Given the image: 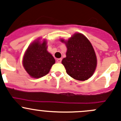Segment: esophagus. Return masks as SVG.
Wrapping results in <instances>:
<instances>
[{
	"mask_svg": "<svg viewBox=\"0 0 121 121\" xmlns=\"http://www.w3.org/2000/svg\"><path fill=\"white\" fill-rule=\"evenodd\" d=\"M61 58H58V59H57V62L58 63H60L61 62Z\"/></svg>",
	"mask_w": 121,
	"mask_h": 121,
	"instance_id": "1",
	"label": "esophagus"
}]
</instances>
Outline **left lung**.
<instances>
[{"label": "left lung", "mask_w": 121, "mask_h": 121, "mask_svg": "<svg viewBox=\"0 0 121 121\" xmlns=\"http://www.w3.org/2000/svg\"><path fill=\"white\" fill-rule=\"evenodd\" d=\"M67 48L66 57L62 64L67 74L79 81L88 80L93 75L97 64V57L92 44L81 33H75L67 41L61 39Z\"/></svg>", "instance_id": "obj_1"}]
</instances>
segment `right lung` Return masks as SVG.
Listing matches in <instances>:
<instances>
[{
  "instance_id": "1",
  "label": "right lung",
  "mask_w": 121,
  "mask_h": 121,
  "mask_svg": "<svg viewBox=\"0 0 121 121\" xmlns=\"http://www.w3.org/2000/svg\"><path fill=\"white\" fill-rule=\"evenodd\" d=\"M47 42L39 40L34 41L28 47L23 58V65L30 77H42L49 73L56 61L47 50Z\"/></svg>"
}]
</instances>
